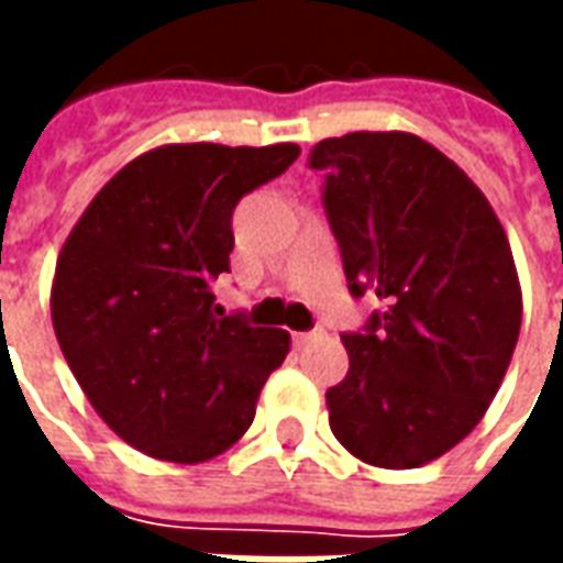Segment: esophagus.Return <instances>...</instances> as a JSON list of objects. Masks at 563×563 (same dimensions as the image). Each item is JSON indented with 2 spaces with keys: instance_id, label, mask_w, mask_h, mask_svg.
I'll return each instance as SVG.
<instances>
[{
  "instance_id": "esophagus-1",
  "label": "esophagus",
  "mask_w": 563,
  "mask_h": 563,
  "mask_svg": "<svg viewBox=\"0 0 563 563\" xmlns=\"http://www.w3.org/2000/svg\"><path fill=\"white\" fill-rule=\"evenodd\" d=\"M322 334H325V331H322V329L305 331V334H295V343H298V346H307V343H313V341H322Z\"/></svg>"
}]
</instances>
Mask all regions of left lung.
<instances>
[{
  "instance_id": "1",
  "label": "left lung",
  "mask_w": 563,
  "mask_h": 563,
  "mask_svg": "<svg viewBox=\"0 0 563 563\" xmlns=\"http://www.w3.org/2000/svg\"><path fill=\"white\" fill-rule=\"evenodd\" d=\"M325 213L350 292H374L362 334H343L350 371L329 389L346 452L386 471L446 455L500 389L521 329L507 232L483 189L410 132L319 141Z\"/></svg>"
}]
</instances>
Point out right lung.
Masks as SVG:
<instances>
[{"label":"right lung","mask_w":563,"mask_h":563,"mask_svg":"<svg viewBox=\"0 0 563 563\" xmlns=\"http://www.w3.org/2000/svg\"><path fill=\"white\" fill-rule=\"evenodd\" d=\"M301 147L165 144L96 192L56 258L51 317L71 374L104 424L144 455L198 464L234 446L289 331L222 317L234 205Z\"/></svg>","instance_id":"right-lung-1"}]
</instances>
